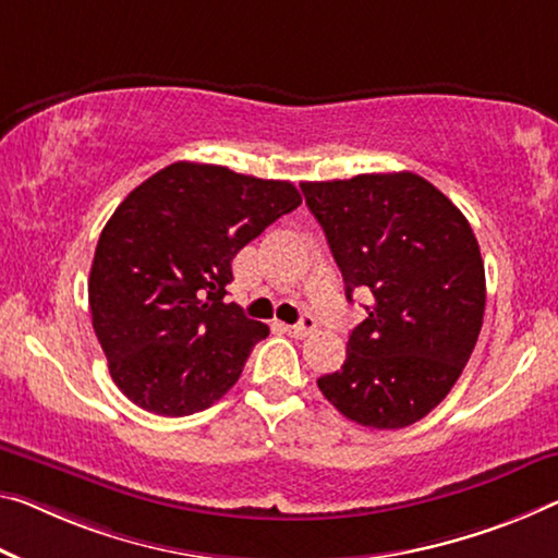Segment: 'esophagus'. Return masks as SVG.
I'll list each match as a JSON object with an SVG mask.
<instances>
[{"instance_id":"esophagus-1","label":"esophagus","mask_w":558,"mask_h":558,"mask_svg":"<svg viewBox=\"0 0 558 558\" xmlns=\"http://www.w3.org/2000/svg\"><path fill=\"white\" fill-rule=\"evenodd\" d=\"M291 337H296V339H304V337H312V333L316 331V319L312 314H304L302 316V322H296V324H289V327H284Z\"/></svg>"}]
</instances>
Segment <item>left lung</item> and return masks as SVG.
<instances>
[{
	"instance_id": "8db88e82",
	"label": "left lung",
	"mask_w": 558,
	"mask_h": 558,
	"mask_svg": "<svg viewBox=\"0 0 558 558\" xmlns=\"http://www.w3.org/2000/svg\"><path fill=\"white\" fill-rule=\"evenodd\" d=\"M347 284L372 296L347 362L319 389L351 422L404 428L464 372L484 322L478 242L449 196L414 171L304 182Z\"/></svg>"
}]
</instances>
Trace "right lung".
I'll return each instance as SVG.
<instances>
[{
  "mask_svg": "<svg viewBox=\"0 0 558 558\" xmlns=\"http://www.w3.org/2000/svg\"><path fill=\"white\" fill-rule=\"evenodd\" d=\"M299 204L291 182L196 161H174L119 204L94 252L89 308L126 399L190 416L234 387L269 327L225 302L231 259Z\"/></svg>",
  "mask_w": 558,
  "mask_h": 558,
  "instance_id": "right-lung-1",
  "label": "right lung"
}]
</instances>
